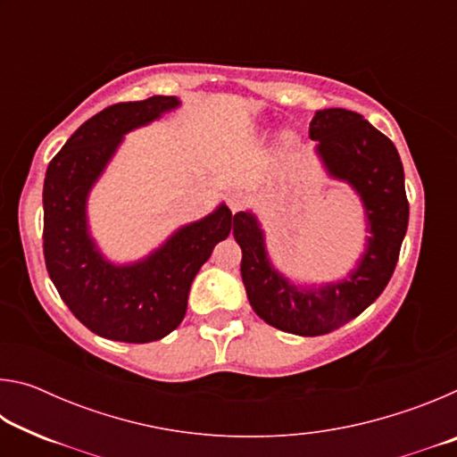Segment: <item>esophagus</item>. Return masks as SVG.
Listing matches in <instances>:
<instances>
[{
    "instance_id": "esophagus-1",
    "label": "esophagus",
    "mask_w": 457,
    "mask_h": 457,
    "mask_svg": "<svg viewBox=\"0 0 457 457\" xmlns=\"http://www.w3.org/2000/svg\"><path fill=\"white\" fill-rule=\"evenodd\" d=\"M228 205L231 212H239L245 205V195L242 191H231L228 195Z\"/></svg>"
}]
</instances>
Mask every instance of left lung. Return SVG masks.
<instances>
[{"instance_id":"8db88e82","label":"left lung","mask_w":457,"mask_h":457,"mask_svg":"<svg viewBox=\"0 0 457 457\" xmlns=\"http://www.w3.org/2000/svg\"><path fill=\"white\" fill-rule=\"evenodd\" d=\"M311 138L319 141L316 151L328 173L351 183L365 204L370 237L359 268L343 282L300 290L270 266L256 218L245 212L234 215L242 280L253 312L270 327L300 337L328 335L381 296L409 223L403 163L391 138L346 108L316 112Z\"/></svg>"}]
</instances>
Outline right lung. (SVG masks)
I'll list each match as a JSON object with an SVG mask.
<instances>
[{"instance_id": "obj_1", "label": "right lung", "mask_w": 457, "mask_h": 457, "mask_svg": "<svg viewBox=\"0 0 457 457\" xmlns=\"http://www.w3.org/2000/svg\"><path fill=\"white\" fill-rule=\"evenodd\" d=\"M177 104L175 96H151L106 106L68 138L46 171V268L76 319L119 343H153L179 327L193 278L234 226L229 207L220 205L133 266H112L88 236L87 195L122 135Z\"/></svg>"}]
</instances>
